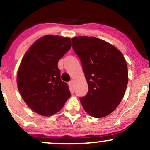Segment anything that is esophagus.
I'll use <instances>...</instances> for the list:
<instances>
[{
	"label": "esophagus",
	"mask_w": 150,
	"mask_h": 150,
	"mask_svg": "<svg viewBox=\"0 0 150 150\" xmlns=\"http://www.w3.org/2000/svg\"><path fill=\"white\" fill-rule=\"evenodd\" d=\"M70 84L71 86H74V84H75V81H74L73 80H70Z\"/></svg>",
	"instance_id": "obj_1"
}]
</instances>
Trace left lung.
<instances>
[{"label": "left lung", "instance_id": "1", "mask_svg": "<svg viewBox=\"0 0 150 150\" xmlns=\"http://www.w3.org/2000/svg\"><path fill=\"white\" fill-rule=\"evenodd\" d=\"M72 41L89 86L87 94L80 98L81 104L91 117L108 116L119 105L127 89L125 59L115 46L96 37L77 36Z\"/></svg>", "mask_w": 150, "mask_h": 150}]
</instances>
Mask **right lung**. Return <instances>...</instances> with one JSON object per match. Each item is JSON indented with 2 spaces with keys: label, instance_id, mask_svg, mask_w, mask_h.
Segmentation results:
<instances>
[{
  "label": "right lung",
  "instance_id": "obj_1",
  "mask_svg": "<svg viewBox=\"0 0 150 150\" xmlns=\"http://www.w3.org/2000/svg\"><path fill=\"white\" fill-rule=\"evenodd\" d=\"M71 46L69 38L47 35L37 40L23 56L17 72L18 89L38 114H56L70 97L68 84L61 80L58 61Z\"/></svg>",
  "mask_w": 150,
  "mask_h": 150
}]
</instances>
